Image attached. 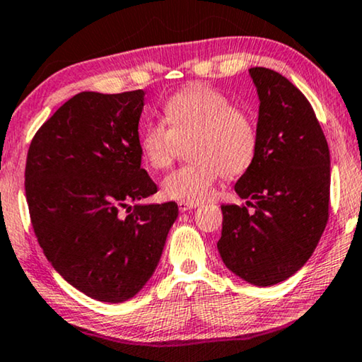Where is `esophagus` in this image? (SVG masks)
I'll return each instance as SVG.
<instances>
[{"label":"esophagus","instance_id":"esophagus-1","mask_svg":"<svg viewBox=\"0 0 362 362\" xmlns=\"http://www.w3.org/2000/svg\"><path fill=\"white\" fill-rule=\"evenodd\" d=\"M196 207H197V204H187V202H180V204H177V209H180L181 214H185V212H187V210H192V209H196Z\"/></svg>","mask_w":362,"mask_h":362}]
</instances>
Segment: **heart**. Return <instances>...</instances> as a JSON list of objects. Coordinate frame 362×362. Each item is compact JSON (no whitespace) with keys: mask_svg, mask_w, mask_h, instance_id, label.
Listing matches in <instances>:
<instances>
[{"mask_svg":"<svg viewBox=\"0 0 362 362\" xmlns=\"http://www.w3.org/2000/svg\"><path fill=\"white\" fill-rule=\"evenodd\" d=\"M163 115L168 126L150 121L139 132L146 163L153 170L168 168L177 144L191 137L189 158L194 162L162 181L166 199L205 202L214 196L220 173L238 176L251 166L257 152V131L223 93L205 86L186 87L166 100Z\"/></svg>","mask_w":362,"mask_h":362,"instance_id":"obj_1","label":"heart"}]
</instances>
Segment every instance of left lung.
Returning a JSON list of instances; mask_svg holds the SVG:
<instances>
[{
  "mask_svg": "<svg viewBox=\"0 0 362 362\" xmlns=\"http://www.w3.org/2000/svg\"><path fill=\"white\" fill-rule=\"evenodd\" d=\"M249 76L259 97L257 152L235 185L246 205H221L216 247L241 280L274 286L303 269L325 230L330 152L308 98L286 77L267 68Z\"/></svg>",
  "mask_w": 362,
  "mask_h": 362,
  "instance_id": "left-lung-1",
  "label": "left lung"
}]
</instances>
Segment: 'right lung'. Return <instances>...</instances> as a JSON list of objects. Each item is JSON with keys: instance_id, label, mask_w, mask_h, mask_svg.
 Masks as SVG:
<instances>
[{"instance_id": "right-lung-1", "label": "right lung", "mask_w": 362, "mask_h": 362, "mask_svg": "<svg viewBox=\"0 0 362 362\" xmlns=\"http://www.w3.org/2000/svg\"><path fill=\"white\" fill-rule=\"evenodd\" d=\"M144 97L77 93L27 153L25 197L43 254L69 285L103 303H124L146 286L177 218L175 202L139 204L157 192L141 168Z\"/></svg>"}]
</instances>
